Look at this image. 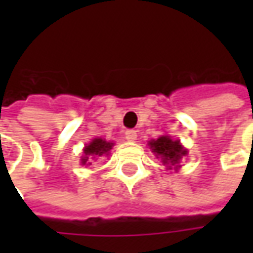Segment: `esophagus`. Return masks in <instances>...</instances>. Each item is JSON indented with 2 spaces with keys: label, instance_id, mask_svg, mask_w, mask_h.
<instances>
[{
  "label": "esophagus",
  "instance_id": "34e87169",
  "mask_svg": "<svg viewBox=\"0 0 253 253\" xmlns=\"http://www.w3.org/2000/svg\"><path fill=\"white\" fill-rule=\"evenodd\" d=\"M125 137H126L127 141L134 142V141L137 139V131H135V130H127V131L125 132Z\"/></svg>",
  "mask_w": 253,
  "mask_h": 253
}]
</instances>
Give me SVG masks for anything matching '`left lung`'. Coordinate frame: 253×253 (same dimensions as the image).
I'll use <instances>...</instances> for the list:
<instances>
[{
    "label": "left lung",
    "instance_id": "obj_1",
    "mask_svg": "<svg viewBox=\"0 0 253 253\" xmlns=\"http://www.w3.org/2000/svg\"><path fill=\"white\" fill-rule=\"evenodd\" d=\"M148 145L156 157L161 160L168 169H172V167L177 169V167H180V160L188 153V150L181 146L180 141H173L168 135H161L157 139H152Z\"/></svg>",
    "mask_w": 253,
    "mask_h": 253
}]
</instances>
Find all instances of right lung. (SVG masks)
<instances>
[{
    "label": "right lung",
    "instance_id": "right-lung-1",
    "mask_svg": "<svg viewBox=\"0 0 253 253\" xmlns=\"http://www.w3.org/2000/svg\"><path fill=\"white\" fill-rule=\"evenodd\" d=\"M112 146H114L112 142H107L105 139H101V138H94L92 142L88 143L84 148V156L81 157V164L92 165V160L99 159V157H103V156H108Z\"/></svg>",
    "mask_w": 253,
    "mask_h": 253
}]
</instances>
